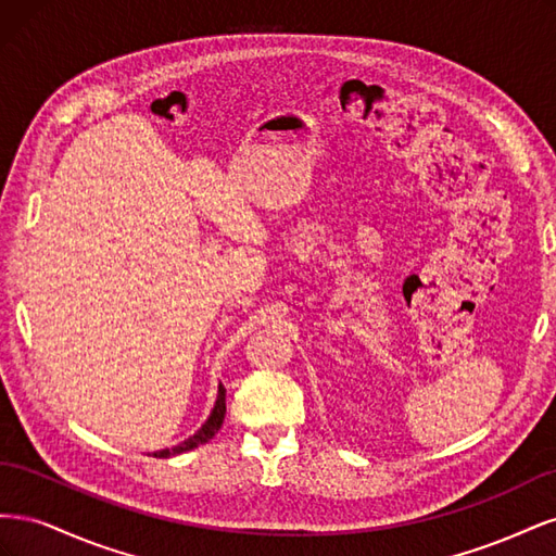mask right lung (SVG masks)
Here are the masks:
<instances>
[{
	"instance_id": "add662e5",
	"label": "right lung",
	"mask_w": 556,
	"mask_h": 556,
	"mask_svg": "<svg viewBox=\"0 0 556 556\" xmlns=\"http://www.w3.org/2000/svg\"><path fill=\"white\" fill-rule=\"evenodd\" d=\"M225 413H227V406H225V387L220 384V387H217L215 406H213V410H211V415H208L206 422L201 425V429H199L194 435H190L188 441H182V443H180V445H176V447H166V450L153 452V457L166 459V457H174V454L188 452V450H194V447H199V445L208 443V441L213 439V435H215L217 431H220V427H223V422H225Z\"/></svg>"
}]
</instances>
